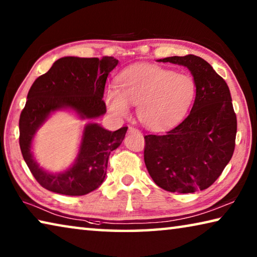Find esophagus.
<instances>
[{
	"instance_id": "34e87169",
	"label": "esophagus",
	"mask_w": 257,
	"mask_h": 257,
	"mask_svg": "<svg viewBox=\"0 0 257 257\" xmlns=\"http://www.w3.org/2000/svg\"><path fill=\"white\" fill-rule=\"evenodd\" d=\"M129 133H139V130L134 127H129Z\"/></svg>"
}]
</instances>
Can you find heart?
Instances as JSON below:
<instances>
[{"instance_id":"obj_1","label":"heart","mask_w":257,"mask_h":257,"mask_svg":"<svg viewBox=\"0 0 257 257\" xmlns=\"http://www.w3.org/2000/svg\"><path fill=\"white\" fill-rule=\"evenodd\" d=\"M195 96V84L185 73L150 66L128 68L116 77V89L108 87L104 99L108 112L124 118L130 104L137 105V118L144 127L162 130L178 122Z\"/></svg>"}]
</instances>
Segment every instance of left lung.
Listing matches in <instances>:
<instances>
[{
	"label": "left lung",
	"instance_id": "1",
	"mask_svg": "<svg viewBox=\"0 0 257 257\" xmlns=\"http://www.w3.org/2000/svg\"><path fill=\"white\" fill-rule=\"evenodd\" d=\"M186 67L196 96L188 116L163 135L145 136V164L156 185L171 193L190 194L210 187L231 160L237 118L227 82L199 56L156 60Z\"/></svg>",
	"mask_w": 257,
	"mask_h": 257
}]
</instances>
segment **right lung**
<instances>
[{
  "label": "right lung",
  "instance_id": "right-lung-1",
  "mask_svg": "<svg viewBox=\"0 0 257 257\" xmlns=\"http://www.w3.org/2000/svg\"><path fill=\"white\" fill-rule=\"evenodd\" d=\"M118 63L112 56H64L55 61L50 70L30 87L20 114L19 144L30 172L45 189L68 196H81L103 184L108 156L121 145L128 127L110 132L92 121L105 114L104 88L108 73ZM58 110H71L91 122L83 130L74 163L64 172L53 174L39 167L31 150L38 129Z\"/></svg>",
  "mask_w": 257,
  "mask_h": 257
}]
</instances>
